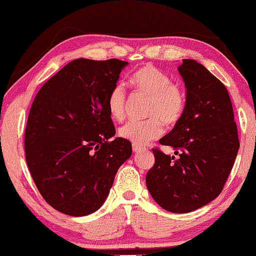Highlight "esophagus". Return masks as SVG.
<instances>
[{
  "label": "esophagus",
  "instance_id": "obj_1",
  "mask_svg": "<svg viewBox=\"0 0 256 256\" xmlns=\"http://www.w3.org/2000/svg\"><path fill=\"white\" fill-rule=\"evenodd\" d=\"M143 150H146V148L138 146V144H132V151H134V152H140V151Z\"/></svg>",
  "mask_w": 256,
  "mask_h": 256
}]
</instances>
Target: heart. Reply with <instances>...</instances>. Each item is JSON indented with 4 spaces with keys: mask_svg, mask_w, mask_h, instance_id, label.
<instances>
[{
    "mask_svg": "<svg viewBox=\"0 0 256 256\" xmlns=\"http://www.w3.org/2000/svg\"><path fill=\"white\" fill-rule=\"evenodd\" d=\"M132 84L136 91L149 97L146 116L143 121H129L119 129L122 138L144 146L164 132L162 121L174 124L181 119L186 107V97L178 84L172 83L168 74L154 66H146L132 75ZM107 108L116 120L124 119L127 110V92L124 84L118 83L110 88L107 97Z\"/></svg>",
    "mask_w": 256,
    "mask_h": 256,
    "instance_id": "1",
    "label": "heart"
}]
</instances>
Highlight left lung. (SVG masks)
Returning a JSON list of instances; mask_svg holds the SVG:
<instances>
[{
  "label": "left lung",
  "instance_id": "obj_1",
  "mask_svg": "<svg viewBox=\"0 0 256 256\" xmlns=\"http://www.w3.org/2000/svg\"><path fill=\"white\" fill-rule=\"evenodd\" d=\"M186 86L181 119L159 143L176 156L152 149L146 187L162 209L190 212L220 194L239 150L238 129L224 84L206 66L184 58L178 66Z\"/></svg>",
  "mask_w": 256,
  "mask_h": 256
}]
</instances>
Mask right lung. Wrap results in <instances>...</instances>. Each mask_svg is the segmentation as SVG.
<instances>
[{"mask_svg": "<svg viewBox=\"0 0 256 256\" xmlns=\"http://www.w3.org/2000/svg\"><path fill=\"white\" fill-rule=\"evenodd\" d=\"M128 62L77 58L42 85L25 129L26 162L48 204L74 217L104 204L132 143L116 137L107 97Z\"/></svg>", "mask_w": 256, "mask_h": 256, "instance_id": "right-lung-1", "label": "right lung"}]
</instances>
